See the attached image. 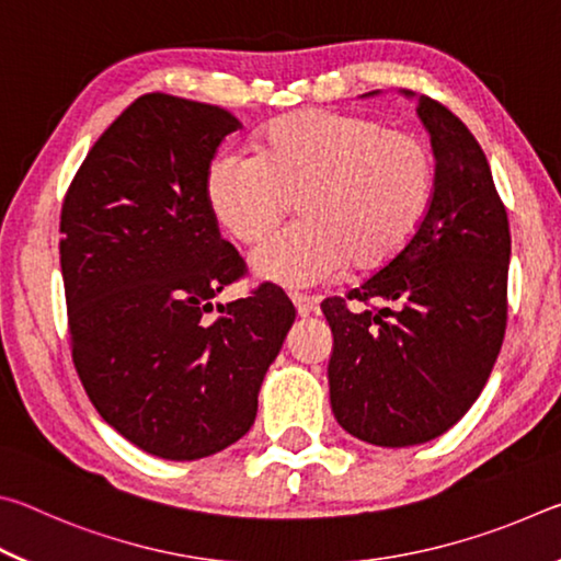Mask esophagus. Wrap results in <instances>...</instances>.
Segmentation results:
<instances>
[{
	"instance_id": "esophagus-1",
	"label": "esophagus",
	"mask_w": 561,
	"mask_h": 561,
	"mask_svg": "<svg viewBox=\"0 0 561 561\" xmlns=\"http://www.w3.org/2000/svg\"><path fill=\"white\" fill-rule=\"evenodd\" d=\"M291 301H294V307H297V314L299 317H311L317 311V301L314 299H309L307 294H297L294 291L291 294Z\"/></svg>"
}]
</instances>
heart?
Returning a JSON list of instances; mask_svg holds the SVG:
<instances>
[{
  "instance_id": "heart-1",
  "label": "heart",
  "mask_w": 561,
  "mask_h": 561,
  "mask_svg": "<svg viewBox=\"0 0 561 561\" xmlns=\"http://www.w3.org/2000/svg\"><path fill=\"white\" fill-rule=\"evenodd\" d=\"M433 156L413 133L336 111H299L262 130L254 156L207 170V203L237 242H260L299 197L304 220L252 254L257 277L311 287L351 267H386L413 240L433 197Z\"/></svg>"
}]
</instances>
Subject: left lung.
<instances>
[{
    "instance_id": "1",
    "label": "left lung",
    "mask_w": 561,
    "mask_h": 561,
    "mask_svg": "<svg viewBox=\"0 0 561 561\" xmlns=\"http://www.w3.org/2000/svg\"><path fill=\"white\" fill-rule=\"evenodd\" d=\"M415 111L435 158L428 215L393 262L346 299L321 301L334 334L331 411L381 448L453 428L485 388L507 327L510 225L488 158L443 103L417 96Z\"/></svg>"
}]
</instances>
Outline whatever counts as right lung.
I'll return each mask as SVG.
<instances>
[{"mask_svg":"<svg viewBox=\"0 0 561 561\" xmlns=\"http://www.w3.org/2000/svg\"><path fill=\"white\" fill-rule=\"evenodd\" d=\"M237 128L220 106L146 93L93 144L61 207L76 371L111 428L165 460L207 458L252 428L297 317L274 284L207 317L244 274L207 203L215 150Z\"/></svg>","mask_w":561,"mask_h":561,"instance_id":"1","label":"right lung"}]
</instances>
